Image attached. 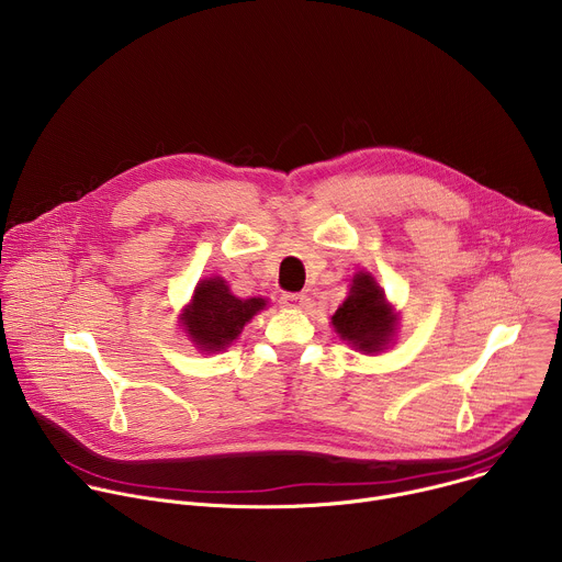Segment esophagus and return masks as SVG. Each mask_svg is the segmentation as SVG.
I'll use <instances>...</instances> for the list:
<instances>
[{"label":"esophagus","instance_id":"esophagus-1","mask_svg":"<svg viewBox=\"0 0 562 562\" xmlns=\"http://www.w3.org/2000/svg\"><path fill=\"white\" fill-rule=\"evenodd\" d=\"M280 300L289 308H304V306H308V295L306 293H284Z\"/></svg>","mask_w":562,"mask_h":562}]
</instances>
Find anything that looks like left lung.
Listing matches in <instances>:
<instances>
[{
  "label": "left lung",
  "instance_id": "left-lung-1",
  "mask_svg": "<svg viewBox=\"0 0 562 562\" xmlns=\"http://www.w3.org/2000/svg\"><path fill=\"white\" fill-rule=\"evenodd\" d=\"M331 323L342 340L360 351L375 353L391 338L395 317L373 278L358 273L351 284V295L338 306Z\"/></svg>",
  "mask_w": 562,
  "mask_h": 562
}]
</instances>
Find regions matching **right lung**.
Returning a JSON list of instances; mask_svg holds the SVG:
<instances>
[{"label":"right lung","mask_w":562,"mask_h":562,"mask_svg":"<svg viewBox=\"0 0 562 562\" xmlns=\"http://www.w3.org/2000/svg\"><path fill=\"white\" fill-rule=\"evenodd\" d=\"M265 304L267 300L262 297L239 300L228 293L222 278H211L198 284L184 313V327L202 351H220L239 336Z\"/></svg>","instance_id":"add662e5"}]
</instances>
